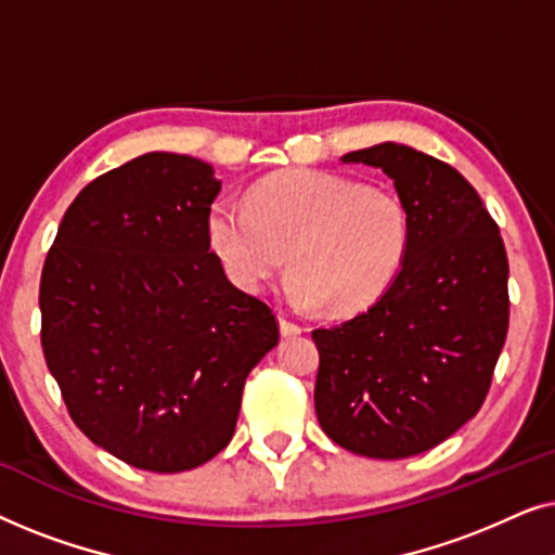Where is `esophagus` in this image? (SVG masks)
I'll return each mask as SVG.
<instances>
[{"instance_id": "esophagus-1", "label": "esophagus", "mask_w": 555, "mask_h": 555, "mask_svg": "<svg viewBox=\"0 0 555 555\" xmlns=\"http://www.w3.org/2000/svg\"><path fill=\"white\" fill-rule=\"evenodd\" d=\"M280 333H283V336H300L302 328H300L298 323H293L291 318L280 315Z\"/></svg>"}]
</instances>
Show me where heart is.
Returning <instances> with one entry per match:
<instances>
[{
	"label": "heart",
	"mask_w": 555,
	"mask_h": 555,
	"mask_svg": "<svg viewBox=\"0 0 555 555\" xmlns=\"http://www.w3.org/2000/svg\"><path fill=\"white\" fill-rule=\"evenodd\" d=\"M209 247L227 278L260 293L291 268L287 298L346 315L374 306L404 268L412 217L404 196L331 171L295 169L255 184L247 204L207 209Z\"/></svg>",
	"instance_id": "1"
}]
</instances>
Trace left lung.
I'll return each instance as SVG.
<instances>
[{"label":"left lung","instance_id":"1","mask_svg":"<svg viewBox=\"0 0 555 555\" xmlns=\"http://www.w3.org/2000/svg\"><path fill=\"white\" fill-rule=\"evenodd\" d=\"M344 162L393 179L412 245L374 306L313 331L315 414L348 452L414 457L452 437L488 397L511 318L505 245L480 194L450 164L391 141Z\"/></svg>","mask_w":555,"mask_h":555}]
</instances>
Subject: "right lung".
I'll return each instance as SVG.
<instances>
[{
    "label": "right lung",
    "instance_id": "1",
    "mask_svg": "<svg viewBox=\"0 0 555 555\" xmlns=\"http://www.w3.org/2000/svg\"><path fill=\"white\" fill-rule=\"evenodd\" d=\"M219 189L199 158H131L75 196L42 268V351L67 412L149 473L230 444L245 378L280 338L268 302L209 249Z\"/></svg>",
    "mask_w": 555,
    "mask_h": 555
}]
</instances>
